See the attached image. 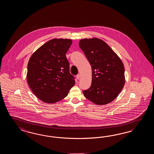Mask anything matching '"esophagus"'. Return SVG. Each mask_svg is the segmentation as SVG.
Segmentation results:
<instances>
[{"instance_id":"34e87169","label":"esophagus","mask_w":154,"mask_h":154,"mask_svg":"<svg viewBox=\"0 0 154 154\" xmlns=\"http://www.w3.org/2000/svg\"><path fill=\"white\" fill-rule=\"evenodd\" d=\"M76 78L78 80H79V79H80V74H78V75H76Z\"/></svg>"}]
</instances>
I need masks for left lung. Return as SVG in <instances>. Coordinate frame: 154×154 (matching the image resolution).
I'll list each match as a JSON object with an SVG mask.
<instances>
[{
  "label": "left lung",
  "mask_w": 154,
  "mask_h": 154,
  "mask_svg": "<svg viewBox=\"0 0 154 154\" xmlns=\"http://www.w3.org/2000/svg\"><path fill=\"white\" fill-rule=\"evenodd\" d=\"M92 70L91 87L84 96L97 105H105L118 96L125 83V68L118 54L103 40L85 38L79 41Z\"/></svg>",
  "instance_id": "obj_1"
}]
</instances>
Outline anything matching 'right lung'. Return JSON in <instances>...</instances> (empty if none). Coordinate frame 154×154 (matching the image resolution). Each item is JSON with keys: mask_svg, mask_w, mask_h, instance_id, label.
I'll use <instances>...</instances> for the list:
<instances>
[{"mask_svg": "<svg viewBox=\"0 0 154 154\" xmlns=\"http://www.w3.org/2000/svg\"><path fill=\"white\" fill-rule=\"evenodd\" d=\"M72 43L69 39L50 40L29 59L27 83L35 96L45 103H54L63 100L75 85L66 57Z\"/></svg>", "mask_w": 154, "mask_h": 154, "instance_id": "right-lung-1", "label": "right lung"}]
</instances>
